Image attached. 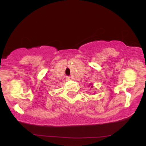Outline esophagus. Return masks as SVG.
<instances>
[{
  "label": "esophagus",
  "mask_w": 146,
  "mask_h": 146,
  "mask_svg": "<svg viewBox=\"0 0 146 146\" xmlns=\"http://www.w3.org/2000/svg\"><path fill=\"white\" fill-rule=\"evenodd\" d=\"M66 80H71V78H70L69 77H66Z\"/></svg>",
  "instance_id": "34e87169"
}]
</instances>
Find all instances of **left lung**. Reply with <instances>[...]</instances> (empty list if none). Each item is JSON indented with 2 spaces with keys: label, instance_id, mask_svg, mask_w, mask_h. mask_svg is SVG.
<instances>
[{
  "label": "left lung",
  "instance_id": "left-lung-1",
  "mask_svg": "<svg viewBox=\"0 0 146 146\" xmlns=\"http://www.w3.org/2000/svg\"><path fill=\"white\" fill-rule=\"evenodd\" d=\"M90 87H91V88H93V84H90L88 85V86H90Z\"/></svg>",
  "mask_w": 146,
  "mask_h": 146
}]
</instances>
